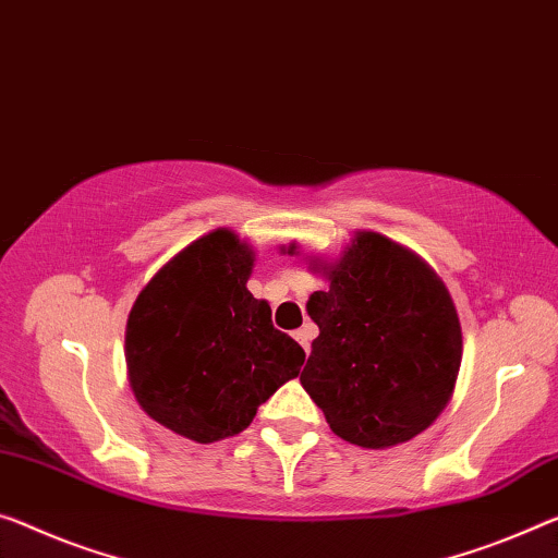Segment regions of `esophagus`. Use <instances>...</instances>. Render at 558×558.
I'll list each match as a JSON object with an SVG mask.
<instances>
[{"label": "esophagus", "instance_id": "esophagus-1", "mask_svg": "<svg viewBox=\"0 0 558 558\" xmlns=\"http://www.w3.org/2000/svg\"><path fill=\"white\" fill-rule=\"evenodd\" d=\"M314 337H316V331H314V327H308V324H306V327L294 331V339L299 341V344H302L304 351L312 349V339H314Z\"/></svg>", "mask_w": 558, "mask_h": 558}]
</instances>
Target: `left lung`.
Masks as SVG:
<instances>
[{
	"label": "left lung",
	"instance_id": "left-lung-1",
	"mask_svg": "<svg viewBox=\"0 0 558 558\" xmlns=\"http://www.w3.org/2000/svg\"><path fill=\"white\" fill-rule=\"evenodd\" d=\"M289 254L296 252L289 244ZM306 312L319 327L302 387L331 432L364 449L414 439L449 404L461 366V324L428 264L376 231H356Z\"/></svg>",
	"mask_w": 558,
	"mask_h": 558
}]
</instances>
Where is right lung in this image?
<instances>
[{
    "label": "right lung",
    "mask_w": 558,
    "mask_h": 558,
    "mask_svg": "<svg viewBox=\"0 0 558 558\" xmlns=\"http://www.w3.org/2000/svg\"><path fill=\"white\" fill-rule=\"evenodd\" d=\"M252 267V246L214 229L154 274L126 319L136 401L196 444L244 432L304 364V349L274 329L271 306L246 289Z\"/></svg>",
    "instance_id": "1"
}]
</instances>
